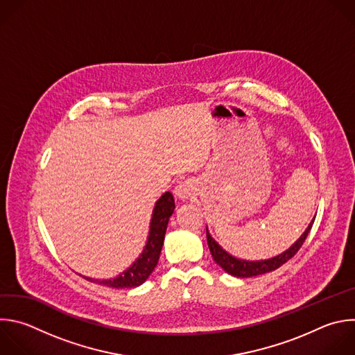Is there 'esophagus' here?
Returning a JSON list of instances; mask_svg holds the SVG:
<instances>
[{
  "label": "esophagus",
  "instance_id": "esophagus-1",
  "mask_svg": "<svg viewBox=\"0 0 355 355\" xmlns=\"http://www.w3.org/2000/svg\"><path fill=\"white\" fill-rule=\"evenodd\" d=\"M175 195L180 199H188L193 195V184L189 180L180 181L175 187Z\"/></svg>",
  "mask_w": 355,
  "mask_h": 355
}]
</instances>
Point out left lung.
I'll return each instance as SVG.
<instances>
[{"instance_id":"obj_1","label":"left lung","mask_w":355,"mask_h":355,"mask_svg":"<svg viewBox=\"0 0 355 355\" xmlns=\"http://www.w3.org/2000/svg\"><path fill=\"white\" fill-rule=\"evenodd\" d=\"M315 221L313 220L309 223L308 228L304 231V234L297 240L295 244H293L286 252L272 258V259H266V261H257V262H250V261H243V259H237L231 257L230 254H227L211 237L209 231L206 230V237H207V245L210 250V254L214 259V262L221 266L227 273H230L231 276L235 277H254V276H259L263 273H269L276 270L277 268H280L283 263H286L287 261H290L302 247V244L305 243L308 234L312 228V224Z\"/></svg>"}]
</instances>
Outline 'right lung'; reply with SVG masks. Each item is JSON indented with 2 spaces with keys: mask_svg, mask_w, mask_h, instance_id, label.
Wrapping results in <instances>:
<instances>
[{
  "mask_svg": "<svg viewBox=\"0 0 355 355\" xmlns=\"http://www.w3.org/2000/svg\"><path fill=\"white\" fill-rule=\"evenodd\" d=\"M174 209H175V203H174L173 193L171 192L163 193L162 198L156 202V206L153 210L150 231H149V237H148L145 250L141 254V257L131 265V268L124 270L120 276L110 280H94L85 276L83 279L105 287H112V288H132L146 282V279L152 275V272L155 270L159 262L168 218L174 213Z\"/></svg>",
  "mask_w": 355,
  "mask_h": 355,
  "instance_id": "add662e5",
  "label": "right lung"
}]
</instances>
